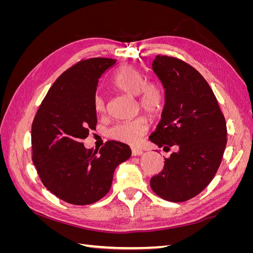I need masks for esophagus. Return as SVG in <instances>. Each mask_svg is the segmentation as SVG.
Instances as JSON below:
<instances>
[{
    "label": "esophagus",
    "mask_w": 253,
    "mask_h": 253,
    "mask_svg": "<svg viewBox=\"0 0 253 253\" xmlns=\"http://www.w3.org/2000/svg\"><path fill=\"white\" fill-rule=\"evenodd\" d=\"M131 151H132L133 156H139V155L143 154V151L140 148H132Z\"/></svg>",
    "instance_id": "esophagus-1"
}]
</instances>
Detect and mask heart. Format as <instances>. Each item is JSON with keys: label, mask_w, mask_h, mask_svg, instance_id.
<instances>
[{"label": "heart", "mask_w": 253, "mask_h": 253, "mask_svg": "<svg viewBox=\"0 0 253 253\" xmlns=\"http://www.w3.org/2000/svg\"><path fill=\"white\" fill-rule=\"evenodd\" d=\"M113 85L117 89L131 96H137L139 108L152 117L162 113L166 105V90L162 84L155 81H147L145 75L134 65L121 67L115 75ZM94 109L97 113L105 111L104 98L96 94ZM149 129L148 119L139 116L133 120L118 122L109 129L111 138L126 144H137Z\"/></svg>", "instance_id": "heart-1"}]
</instances>
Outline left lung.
Listing matches in <instances>:
<instances>
[{
  "label": "left lung",
  "instance_id": "1",
  "mask_svg": "<svg viewBox=\"0 0 253 253\" xmlns=\"http://www.w3.org/2000/svg\"><path fill=\"white\" fill-rule=\"evenodd\" d=\"M153 71L166 90L162 120L150 140L164 150L175 147L152 190L181 203L200 194L215 176L227 144V126L216 97L203 76L185 61L157 55Z\"/></svg>",
  "mask_w": 253,
  "mask_h": 253
}]
</instances>
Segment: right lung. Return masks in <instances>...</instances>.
Returning a JSON list of instances; mask_svg holds the SVG:
<instances>
[{"mask_svg":"<svg viewBox=\"0 0 253 253\" xmlns=\"http://www.w3.org/2000/svg\"><path fill=\"white\" fill-rule=\"evenodd\" d=\"M116 63L110 58L81 60L53 82L32 126L33 163L48 191L72 205H90L109 192L114 171L131 156L127 144L111 140L100 150L82 140L97 126L98 79Z\"/></svg>","mask_w":253,"mask_h":253,"instance_id":"add662e5","label":"right lung"}]
</instances>
